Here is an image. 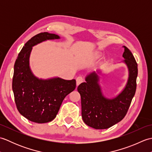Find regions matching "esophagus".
Wrapping results in <instances>:
<instances>
[{
  "instance_id": "esophagus-1",
  "label": "esophagus",
  "mask_w": 152,
  "mask_h": 152,
  "mask_svg": "<svg viewBox=\"0 0 152 152\" xmlns=\"http://www.w3.org/2000/svg\"><path fill=\"white\" fill-rule=\"evenodd\" d=\"M83 82H84V78H83L82 76H80L77 77V78H76V84H77V86L80 85V83H82Z\"/></svg>"
}]
</instances>
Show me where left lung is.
<instances>
[{"mask_svg":"<svg viewBox=\"0 0 152 152\" xmlns=\"http://www.w3.org/2000/svg\"><path fill=\"white\" fill-rule=\"evenodd\" d=\"M123 47V57L129 69V78L124 89L116 97H104L98 83L99 77L95 72L87 76L86 82L80 84L77 89L81 96L83 120L95 129H105L121 121L136 92L137 63L131 51L126 46Z\"/></svg>","mask_w":152,"mask_h":152,"instance_id":"obj_1","label":"left lung"}]
</instances>
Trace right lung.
Returning <instances> with one entry per match:
<instances>
[{
    "instance_id": "right-lung-1",
    "label": "right lung",
    "mask_w": 152,
    "mask_h": 152,
    "mask_svg": "<svg viewBox=\"0 0 152 152\" xmlns=\"http://www.w3.org/2000/svg\"><path fill=\"white\" fill-rule=\"evenodd\" d=\"M59 38L58 35L47 32L35 35L23 47L15 62L12 80L15 102L19 112L31 121L44 124L52 121L65 96L76 88L75 80L38 79L30 69L32 47L45 40Z\"/></svg>"
}]
</instances>
